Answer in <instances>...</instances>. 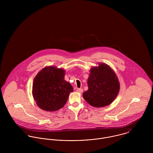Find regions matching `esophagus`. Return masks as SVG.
I'll return each mask as SVG.
<instances>
[{
	"instance_id": "obj_1",
	"label": "esophagus",
	"mask_w": 153,
	"mask_h": 153,
	"mask_svg": "<svg viewBox=\"0 0 153 153\" xmlns=\"http://www.w3.org/2000/svg\"><path fill=\"white\" fill-rule=\"evenodd\" d=\"M76 91L79 93H82L83 92V89L82 88H77Z\"/></svg>"
}]
</instances>
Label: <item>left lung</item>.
Instances as JSON below:
<instances>
[{
	"mask_svg": "<svg viewBox=\"0 0 153 153\" xmlns=\"http://www.w3.org/2000/svg\"><path fill=\"white\" fill-rule=\"evenodd\" d=\"M88 89L83 97L88 104L100 108L109 105L115 99L120 90L118 78L111 67L103 63L92 67L88 79Z\"/></svg>",
	"mask_w": 153,
	"mask_h": 153,
	"instance_id": "obj_1",
	"label": "left lung"
}]
</instances>
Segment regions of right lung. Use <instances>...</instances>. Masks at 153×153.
<instances>
[{
  "mask_svg": "<svg viewBox=\"0 0 153 153\" xmlns=\"http://www.w3.org/2000/svg\"><path fill=\"white\" fill-rule=\"evenodd\" d=\"M65 70L46 66L40 71L33 80L32 95L37 105L46 111H55L66 104L72 85L64 79Z\"/></svg>",
  "mask_w": 153,
  "mask_h": 153,
  "instance_id": "obj_1",
  "label": "right lung"
}]
</instances>
